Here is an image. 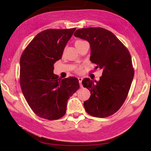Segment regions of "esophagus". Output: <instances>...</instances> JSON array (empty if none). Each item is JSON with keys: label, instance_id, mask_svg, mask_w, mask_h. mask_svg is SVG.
Returning a JSON list of instances; mask_svg holds the SVG:
<instances>
[{"label": "esophagus", "instance_id": "esophagus-1", "mask_svg": "<svg viewBox=\"0 0 151 151\" xmlns=\"http://www.w3.org/2000/svg\"><path fill=\"white\" fill-rule=\"evenodd\" d=\"M83 77H78V80H79L81 87H83V85H82V81H83Z\"/></svg>", "mask_w": 151, "mask_h": 151}]
</instances>
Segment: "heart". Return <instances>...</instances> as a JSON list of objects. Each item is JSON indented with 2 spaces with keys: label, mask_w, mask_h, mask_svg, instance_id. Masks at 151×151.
<instances>
[{
  "label": "heart",
  "mask_w": 151,
  "mask_h": 151,
  "mask_svg": "<svg viewBox=\"0 0 151 151\" xmlns=\"http://www.w3.org/2000/svg\"><path fill=\"white\" fill-rule=\"evenodd\" d=\"M84 41H83V40H77L76 42H75V46L76 45H77L78 44H80V43H83V42H84ZM77 72H81V68H77Z\"/></svg>",
  "instance_id": "heart-1"
}]
</instances>
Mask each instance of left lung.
<instances>
[{
    "label": "left lung",
    "mask_w": 151,
    "mask_h": 151,
    "mask_svg": "<svg viewBox=\"0 0 151 151\" xmlns=\"http://www.w3.org/2000/svg\"><path fill=\"white\" fill-rule=\"evenodd\" d=\"M76 37L85 40L91 47L90 60L103 70L99 81L85 78L82 83L91 92L84 106L89 115L108 117L125 101L134 76L130 52L111 31L102 28L76 30Z\"/></svg>",
    "instance_id": "8db88e82"
}]
</instances>
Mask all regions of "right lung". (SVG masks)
Masks as SVG:
<instances>
[{
    "mask_svg": "<svg viewBox=\"0 0 151 151\" xmlns=\"http://www.w3.org/2000/svg\"><path fill=\"white\" fill-rule=\"evenodd\" d=\"M76 29H48L40 32L27 46L20 59V85L32 110L38 116L57 120L66 113L67 100L79 88L75 77L61 79L53 65L62 58Z\"/></svg>",
    "mask_w": 151,
    "mask_h": 151,
    "instance_id": "1",
    "label": "right lung"
}]
</instances>
